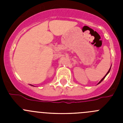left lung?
Here are the masks:
<instances>
[{"label": "left lung", "mask_w": 123, "mask_h": 123, "mask_svg": "<svg viewBox=\"0 0 123 123\" xmlns=\"http://www.w3.org/2000/svg\"><path fill=\"white\" fill-rule=\"evenodd\" d=\"M110 69H109V70H108V73H106V75H105V76H104V78H102V79H101V81H100V82H98V84H99V83H100V82H102V81H103V80H104V79H105V77H106V75H107V74H108V73H109V72H110Z\"/></svg>", "instance_id": "left-lung-1"}]
</instances>
